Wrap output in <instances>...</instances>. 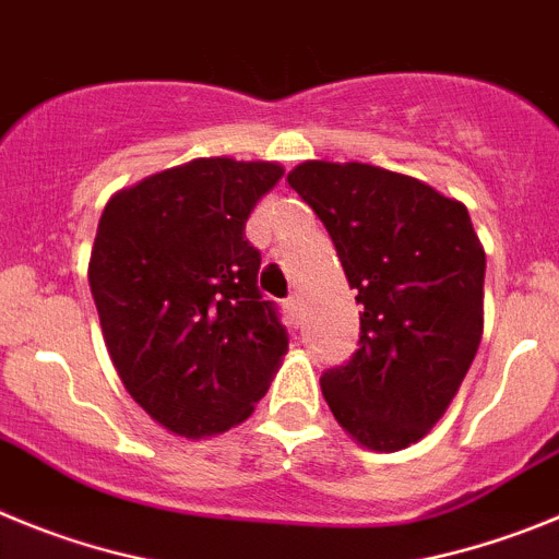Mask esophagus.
I'll return each mask as SVG.
<instances>
[{
  "label": "esophagus",
  "instance_id": "34e87169",
  "mask_svg": "<svg viewBox=\"0 0 559 559\" xmlns=\"http://www.w3.org/2000/svg\"><path fill=\"white\" fill-rule=\"evenodd\" d=\"M285 313H288L290 322H299V316H302V299H299V296L285 299Z\"/></svg>",
  "mask_w": 559,
  "mask_h": 559
}]
</instances>
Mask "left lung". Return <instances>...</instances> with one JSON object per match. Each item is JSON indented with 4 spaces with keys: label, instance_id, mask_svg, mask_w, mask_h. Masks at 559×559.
Here are the masks:
<instances>
[{
    "label": "left lung",
    "instance_id": "obj_1",
    "mask_svg": "<svg viewBox=\"0 0 559 559\" xmlns=\"http://www.w3.org/2000/svg\"><path fill=\"white\" fill-rule=\"evenodd\" d=\"M288 185L313 206L360 302V347L322 374L330 412L374 453L437 426L484 330V246L467 206L364 162L310 159Z\"/></svg>",
    "mask_w": 559,
    "mask_h": 559
}]
</instances>
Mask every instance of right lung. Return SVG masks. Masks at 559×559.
Listing matches in <instances>:
<instances>
[{
  "mask_svg": "<svg viewBox=\"0 0 559 559\" xmlns=\"http://www.w3.org/2000/svg\"><path fill=\"white\" fill-rule=\"evenodd\" d=\"M283 173L204 156L122 187L103 210L88 257L103 338L128 394L176 437L240 426L288 353L243 231Z\"/></svg>",
  "mask_w": 559,
  "mask_h": 559,
  "instance_id": "obj_1",
  "label": "right lung"
}]
</instances>
